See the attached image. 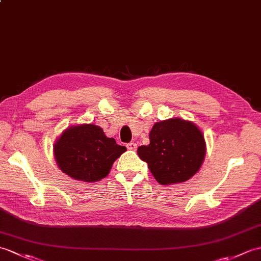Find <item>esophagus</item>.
<instances>
[{
	"instance_id": "esophagus-1",
	"label": "esophagus",
	"mask_w": 261,
	"mask_h": 261,
	"mask_svg": "<svg viewBox=\"0 0 261 261\" xmlns=\"http://www.w3.org/2000/svg\"><path fill=\"white\" fill-rule=\"evenodd\" d=\"M126 148H128L129 150H136L137 149V143L129 142L128 144H126Z\"/></svg>"
}]
</instances>
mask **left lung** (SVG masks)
I'll return each instance as SVG.
<instances>
[{
	"label": "left lung",
	"mask_w": 261,
	"mask_h": 261,
	"mask_svg": "<svg viewBox=\"0 0 261 261\" xmlns=\"http://www.w3.org/2000/svg\"><path fill=\"white\" fill-rule=\"evenodd\" d=\"M149 139L148 145L138 148V155L160 185L185 182L204 160L203 135L191 121L174 118L155 122Z\"/></svg>",
	"instance_id": "obj_1"
}]
</instances>
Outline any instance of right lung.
<instances>
[{
    "label": "right lung",
    "mask_w": 261,
    "mask_h": 261,
    "mask_svg": "<svg viewBox=\"0 0 261 261\" xmlns=\"http://www.w3.org/2000/svg\"><path fill=\"white\" fill-rule=\"evenodd\" d=\"M61 170L75 180L95 182L106 178L113 162L126 148L108 138L99 125H72L62 132L53 145Z\"/></svg>",
    "instance_id": "add662e5"
}]
</instances>
